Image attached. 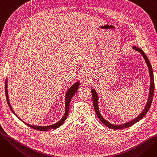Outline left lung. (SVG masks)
<instances>
[{
	"mask_svg": "<svg viewBox=\"0 0 157 157\" xmlns=\"http://www.w3.org/2000/svg\"><path fill=\"white\" fill-rule=\"evenodd\" d=\"M133 49H136L137 52H140L141 53V55L143 56V57L144 58L145 61L148 66V67H149V71H150V94H149V98H148V100H147V102L146 104V105L145 107V109H144V111L140 114V115L134 119L133 120L130 121L128 123H125V124H123L121 125H114L111 124V123H109L108 121H107L106 120H105L101 116V114L99 113V111H98V104H97V100H98V97H97V93L95 92V91L94 90H92V98H93V104H94V108L95 109V111L96 113V114L97 115L98 118L100 119V120L104 123V125H105L107 127H108L112 129H114V130H117V129H121V128H125L127 127H129L132 125H133L134 124H135L136 123L138 122L139 121L141 120L145 115L146 114V113H147V111H149L150 108V106L153 101V94H154V88H155V85H154V78H153V70H152V67L151 65V63L148 60L147 57L146 56V55L144 53V52L142 50V49H139L136 46L133 47Z\"/></svg>",
	"mask_w": 157,
	"mask_h": 157,
	"instance_id": "8db88e82",
	"label": "left lung"
}]
</instances>
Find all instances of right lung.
<instances>
[{"instance_id":"obj_1","label":"right lung","mask_w":157,"mask_h":157,"mask_svg":"<svg viewBox=\"0 0 157 157\" xmlns=\"http://www.w3.org/2000/svg\"><path fill=\"white\" fill-rule=\"evenodd\" d=\"M79 82H77L76 83L74 84V85H72L69 90L67 92V94H66V102H65V113L64 114V116L63 117V118L61 119V120H60L59 122H57L56 123H55V124L54 125H49V126H48V127H39V126H34V125H29V124H27L26 123H25V124H27L29 127H30V128H34L35 130H39V131H46V130H48L49 129H53V128H56L58 127H59L60 126H61L62 125V123L64 122V121L66 120V118H67V116H68V113H69V104H70V102L71 101V98L72 97V96L74 95V94H75L77 90H78V88L79 87ZM5 87H6V89H5V91H6V99H7V104L8 105H9V107L10 108L11 110L12 111V112L15 114L14 113V111H13L11 107V105H10V101H9V98H8V95H7V79L6 80V85H5Z\"/></svg>"}]
</instances>
